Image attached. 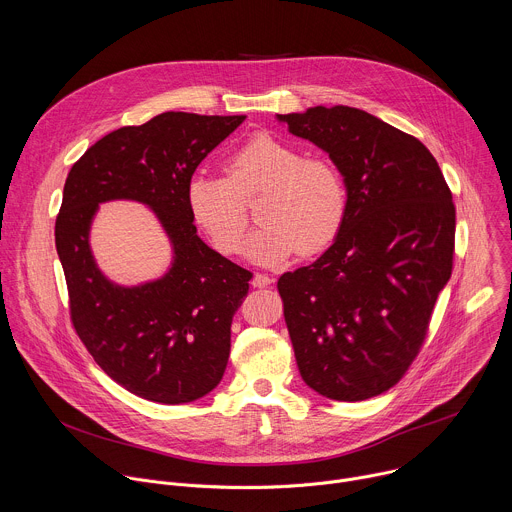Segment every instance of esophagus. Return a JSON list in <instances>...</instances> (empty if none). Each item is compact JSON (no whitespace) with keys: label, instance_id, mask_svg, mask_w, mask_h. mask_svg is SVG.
Segmentation results:
<instances>
[{"label":"esophagus","instance_id":"34e87169","mask_svg":"<svg viewBox=\"0 0 512 512\" xmlns=\"http://www.w3.org/2000/svg\"><path fill=\"white\" fill-rule=\"evenodd\" d=\"M271 283H273V279H271L269 275H265V273H255V277H253V281H251L253 287H267V285H271Z\"/></svg>","mask_w":512,"mask_h":512}]
</instances>
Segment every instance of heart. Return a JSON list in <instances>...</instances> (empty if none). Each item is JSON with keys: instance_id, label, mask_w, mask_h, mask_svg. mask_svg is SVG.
Wrapping results in <instances>:
<instances>
[{"instance_id": "1", "label": "heart", "mask_w": 512, "mask_h": 512, "mask_svg": "<svg viewBox=\"0 0 512 512\" xmlns=\"http://www.w3.org/2000/svg\"><path fill=\"white\" fill-rule=\"evenodd\" d=\"M225 173H201L187 185L195 223L225 255L239 253L249 227L245 201L261 191V227L247 245L255 263L277 265L295 251L315 255L331 245L346 221L348 185L339 166L327 156H301L299 148L269 132L239 144L225 160Z\"/></svg>"}]
</instances>
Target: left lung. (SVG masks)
<instances>
[{"instance_id":"1","label":"left lung","mask_w":512,"mask_h":512,"mask_svg":"<svg viewBox=\"0 0 512 512\" xmlns=\"http://www.w3.org/2000/svg\"><path fill=\"white\" fill-rule=\"evenodd\" d=\"M329 154L348 185L331 247L277 281L303 382L337 402L396 386L416 360L450 279L456 209L432 152L350 106L277 114Z\"/></svg>"}]
</instances>
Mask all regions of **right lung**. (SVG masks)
Masks as SVG:
<instances>
[{
  "mask_svg": "<svg viewBox=\"0 0 512 512\" xmlns=\"http://www.w3.org/2000/svg\"><path fill=\"white\" fill-rule=\"evenodd\" d=\"M243 120L162 112L106 134L68 173L56 249L74 329L94 362L144 400L195 402L225 374L233 315L253 275L197 235L187 185ZM118 198L150 206L174 243V263L156 282L122 288L93 261L91 219L100 202Z\"/></svg>",
  "mask_w": 512,
  "mask_h": 512,
  "instance_id": "1",
  "label": "right lung"
}]
</instances>
